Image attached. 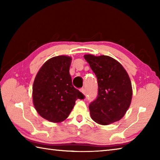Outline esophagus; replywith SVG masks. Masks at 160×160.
<instances>
[{
    "label": "esophagus",
    "mask_w": 160,
    "mask_h": 160,
    "mask_svg": "<svg viewBox=\"0 0 160 160\" xmlns=\"http://www.w3.org/2000/svg\"><path fill=\"white\" fill-rule=\"evenodd\" d=\"M81 92H82L84 95H85V94H86V90H85V88H82L81 89Z\"/></svg>",
    "instance_id": "esophagus-1"
}]
</instances>
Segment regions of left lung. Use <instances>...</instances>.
Returning a JSON list of instances; mask_svg holds the SVG:
<instances>
[{
	"mask_svg": "<svg viewBox=\"0 0 160 160\" xmlns=\"http://www.w3.org/2000/svg\"><path fill=\"white\" fill-rule=\"evenodd\" d=\"M97 78L98 95L89 106L92 119L100 125H109L123 117L131 105L132 90L126 70L108 56H84Z\"/></svg>",
	"mask_w": 160,
	"mask_h": 160,
	"instance_id": "left-lung-1",
	"label": "left lung"
}]
</instances>
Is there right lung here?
Masks as SVG:
<instances>
[{
	"label": "right lung",
	"instance_id": "1",
	"mask_svg": "<svg viewBox=\"0 0 160 160\" xmlns=\"http://www.w3.org/2000/svg\"><path fill=\"white\" fill-rule=\"evenodd\" d=\"M72 58L58 56L48 59L38 71L32 87V99L37 113L50 122L68 118L77 99L84 95L72 84L69 69Z\"/></svg>",
	"mask_w": 160,
	"mask_h": 160
}]
</instances>
